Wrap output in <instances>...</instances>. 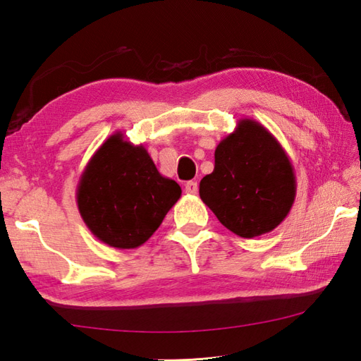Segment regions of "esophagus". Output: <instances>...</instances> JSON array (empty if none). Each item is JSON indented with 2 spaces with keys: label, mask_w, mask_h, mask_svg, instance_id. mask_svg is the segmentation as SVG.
Returning a JSON list of instances; mask_svg holds the SVG:
<instances>
[{
  "label": "esophagus",
  "mask_w": 361,
  "mask_h": 361,
  "mask_svg": "<svg viewBox=\"0 0 361 361\" xmlns=\"http://www.w3.org/2000/svg\"><path fill=\"white\" fill-rule=\"evenodd\" d=\"M185 192L189 195H195L198 192V183L197 181H188L185 185Z\"/></svg>",
  "instance_id": "obj_1"
}]
</instances>
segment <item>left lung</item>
Instances as JSON below:
<instances>
[{
    "instance_id": "left-lung-1",
    "label": "left lung",
    "mask_w": 361,
    "mask_h": 361,
    "mask_svg": "<svg viewBox=\"0 0 361 361\" xmlns=\"http://www.w3.org/2000/svg\"><path fill=\"white\" fill-rule=\"evenodd\" d=\"M214 159V171L200 181V198L221 225L252 239L282 224L295 203V169L262 124L240 119L219 142Z\"/></svg>"
}]
</instances>
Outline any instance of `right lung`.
Here are the masks:
<instances>
[{
  "instance_id": "obj_1",
  "label": "right lung",
  "mask_w": 361,
  "mask_h": 361,
  "mask_svg": "<svg viewBox=\"0 0 361 361\" xmlns=\"http://www.w3.org/2000/svg\"><path fill=\"white\" fill-rule=\"evenodd\" d=\"M180 197L178 183L158 172L147 149L116 132L83 169L75 202L94 237L130 250L150 239Z\"/></svg>"
}]
</instances>
